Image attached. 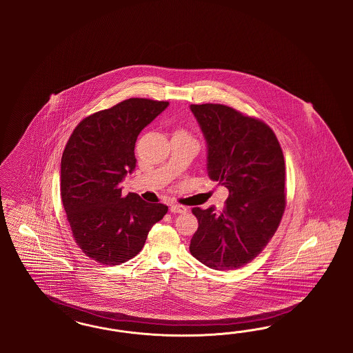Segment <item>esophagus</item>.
Listing matches in <instances>:
<instances>
[{"mask_svg": "<svg viewBox=\"0 0 353 353\" xmlns=\"http://www.w3.org/2000/svg\"><path fill=\"white\" fill-rule=\"evenodd\" d=\"M170 211L172 214H185L186 212V207H183L181 204H172L170 207Z\"/></svg>", "mask_w": 353, "mask_h": 353, "instance_id": "1", "label": "esophagus"}]
</instances>
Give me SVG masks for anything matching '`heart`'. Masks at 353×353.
<instances>
[{
    "label": "heart",
    "instance_id": "b5f03b06",
    "mask_svg": "<svg viewBox=\"0 0 353 353\" xmlns=\"http://www.w3.org/2000/svg\"><path fill=\"white\" fill-rule=\"evenodd\" d=\"M176 133H186V132H183V130H179V132H176Z\"/></svg>",
    "mask_w": 353,
    "mask_h": 353
}]
</instances>
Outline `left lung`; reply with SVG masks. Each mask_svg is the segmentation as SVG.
Here are the masks:
<instances>
[{
    "label": "left lung",
    "mask_w": 353,
    "mask_h": 353,
    "mask_svg": "<svg viewBox=\"0 0 353 353\" xmlns=\"http://www.w3.org/2000/svg\"><path fill=\"white\" fill-rule=\"evenodd\" d=\"M208 146V174L229 190L224 210L194 207L192 256L216 270L251 263L277 232L286 207L285 159L272 128L220 103L192 105Z\"/></svg>",
    "instance_id": "8db88e82"
}]
</instances>
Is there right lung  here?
<instances>
[{"mask_svg": "<svg viewBox=\"0 0 353 353\" xmlns=\"http://www.w3.org/2000/svg\"><path fill=\"white\" fill-rule=\"evenodd\" d=\"M167 101L129 98L83 119L67 141L61 161V196L76 245L103 265L136 256L152 225L168 212L120 182L134 170L139 132L164 111Z\"/></svg>", "mask_w": 353, "mask_h": 353, "instance_id": "add662e5", "label": "right lung"}]
</instances>
